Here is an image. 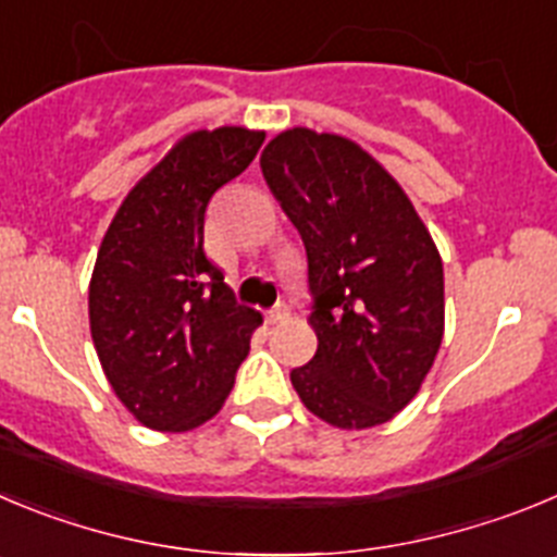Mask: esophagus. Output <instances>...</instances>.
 Masks as SVG:
<instances>
[{"label":"esophagus","mask_w":557,"mask_h":557,"mask_svg":"<svg viewBox=\"0 0 557 557\" xmlns=\"http://www.w3.org/2000/svg\"><path fill=\"white\" fill-rule=\"evenodd\" d=\"M289 318V309H287V304H278V306H273V309H270L268 314H264V320H268L270 325H275V323H284V320Z\"/></svg>","instance_id":"esophagus-1"}]
</instances>
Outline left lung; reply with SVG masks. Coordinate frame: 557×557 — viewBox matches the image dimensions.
<instances>
[{
	"mask_svg": "<svg viewBox=\"0 0 557 557\" xmlns=\"http://www.w3.org/2000/svg\"><path fill=\"white\" fill-rule=\"evenodd\" d=\"M306 245L318 354L289 372L336 428L389 422L420 392L445 334V270L403 187L354 140L287 129L259 160Z\"/></svg>",
	"mask_w": 557,
	"mask_h": 557,
	"instance_id": "1",
	"label": "left lung"
}]
</instances>
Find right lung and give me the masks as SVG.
<instances>
[{
    "label": "right lung",
    "mask_w": 557,
    "mask_h": 557,
    "mask_svg": "<svg viewBox=\"0 0 557 557\" xmlns=\"http://www.w3.org/2000/svg\"><path fill=\"white\" fill-rule=\"evenodd\" d=\"M264 132H193L137 182L101 239L90 334L112 392L146 428L215 417L262 314L237 304L203 253L209 198L251 165Z\"/></svg>",
    "instance_id": "right-lung-1"
}]
</instances>
